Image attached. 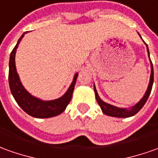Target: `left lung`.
Instances as JSON below:
<instances>
[{
    "label": "left lung",
    "instance_id": "8db88e82",
    "mask_svg": "<svg viewBox=\"0 0 158 158\" xmlns=\"http://www.w3.org/2000/svg\"><path fill=\"white\" fill-rule=\"evenodd\" d=\"M139 35L140 36V34H139ZM146 47H147L148 56H149V58H150V52H149V49H148L147 44H146ZM150 60H151V58H150ZM151 67H152V72H151V78H150V82H149V86H148L147 90H146V92L144 94L143 97L136 104L135 106H131L130 109L119 108V107L114 106L113 105H110L108 103H106L105 102H103L102 99L100 98V96L98 95L97 91H96V89H95V86H94V94H95V98H96V101H97L99 106H101V108H102V111L103 112V114H106L108 116H112V117L128 118V117H131V116L135 115L138 112H139L140 109L143 106V105L145 104V102H147L149 95H150V94L152 92L153 81H154V71H153V65H152V61H151Z\"/></svg>",
    "mask_w": 158,
    "mask_h": 158
}]
</instances>
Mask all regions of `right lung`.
<instances>
[{"label":"right lung","instance_id":"obj_1","mask_svg":"<svg viewBox=\"0 0 158 158\" xmlns=\"http://www.w3.org/2000/svg\"><path fill=\"white\" fill-rule=\"evenodd\" d=\"M27 32V31L24 32L21 35L10 54L8 81H9L11 93L13 94L16 102L18 103V105L27 114L31 115L32 117L40 118L54 117V116L62 114L70 102L78 74L77 73L75 75L72 83L70 84L67 92L62 97L58 98V99L53 100V101H42V100L38 99L30 94L21 84L19 76L16 71V67H15L16 50L18 48L20 40H22V38Z\"/></svg>","mask_w":158,"mask_h":158}]
</instances>
